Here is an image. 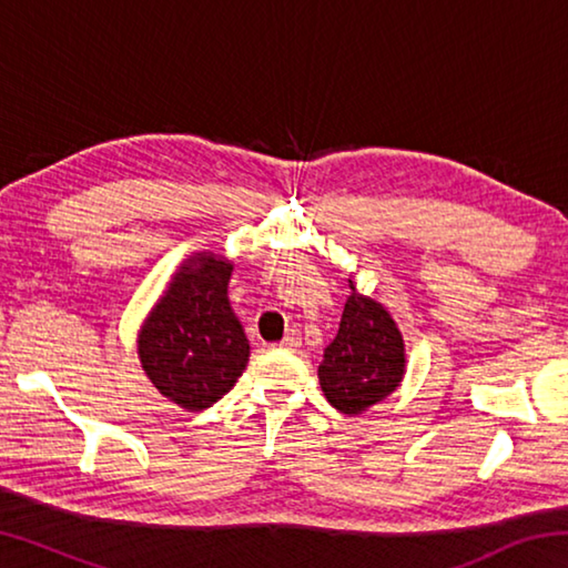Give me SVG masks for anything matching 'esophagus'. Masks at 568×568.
<instances>
[{"label": "esophagus", "mask_w": 568, "mask_h": 568, "mask_svg": "<svg viewBox=\"0 0 568 568\" xmlns=\"http://www.w3.org/2000/svg\"><path fill=\"white\" fill-rule=\"evenodd\" d=\"M277 345H281L283 351H297V348H301V333H297L295 328H291V331L283 335V341L277 343Z\"/></svg>", "instance_id": "1"}]
</instances>
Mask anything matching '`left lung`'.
<instances>
[{
    "mask_svg": "<svg viewBox=\"0 0 568 568\" xmlns=\"http://www.w3.org/2000/svg\"><path fill=\"white\" fill-rule=\"evenodd\" d=\"M351 291L338 335L323 353L318 378L333 408L358 416L398 388L406 355L386 307L355 293L353 283Z\"/></svg>",
    "mask_w": 568,
    "mask_h": 568,
    "instance_id": "8db88e82",
    "label": "left lung"
}]
</instances>
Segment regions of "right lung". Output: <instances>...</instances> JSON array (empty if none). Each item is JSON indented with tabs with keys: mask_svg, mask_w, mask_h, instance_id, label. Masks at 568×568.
<instances>
[{
	"mask_svg": "<svg viewBox=\"0 0 568 568\" xmlns=\"http://www.w3.org/2000/svg\"><path fill=\"white\" fill-rule=\"evenodd\" d=\"M230 273L213 255L192 257L140 333L148 378L187 410L213 406L245 371L250 345L227 303Z\"/></svg>",
	"mask_w": 568,
	"mask_h": 568,
	"instance_id": "right-lung-1",
	"label": "right lung"
}]
</instances>
